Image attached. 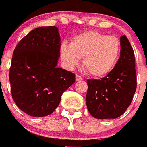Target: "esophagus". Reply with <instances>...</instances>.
Listing matches in <instances>:
<instances>
[{
  "instance_id": "obj_1",
  "label": "esophagus",
  "mask_w": 147,
  "mask_h": 147,
  "mask_svg": "<svg viewBox=\"0 0 147 147\" xmlns=\"http://www.w3.org/2000/svg\"><path fill=\"white\" fill-rule=\"evenodd\" d=\"M81 80H82V77L81 76H80V75L76 74V81L77 82V81H81Z\"/></svg>"
}]
</instances>
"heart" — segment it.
<instances>
[{
    "label": "heart",
    "instance_id": "b5f03b06",
    "mask_svg": "<svg viewBox=\"0 0 147 147\" xmlns=\"http://www.w3.org/2000/svg\"><path fill=\"white\" fill-rule=\"evenodd\" d=\"M61 57L67 66L74 67L82 59L85 71L94 77H102L112 71L120 54V41L115 36L88 31L74 36L70 46L62 45Z\"/></svg>",
    "mask_w": 147,
    "mask_h": 147
}]
</instances>
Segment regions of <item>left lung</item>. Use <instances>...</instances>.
I'll use <instances>...</instances> for the list:
<instances>
[{"instance_id": "8db88e82", "label": "left lung", "mask_w": 147, "mask_h": 147, "mask_svg": "<svg viewBox=\"0 0 147 147\" xmlns=\"http://www.w3.org/2000/svg\"><path fill=\"white\" fill-rule=\"evenodd\" d=\"M120 57L112 71L100 80H87L88 110L98 119L117 118L130 106L137 88L135 60L131 44L120 37Z\"/></svg>"}]
</instances>
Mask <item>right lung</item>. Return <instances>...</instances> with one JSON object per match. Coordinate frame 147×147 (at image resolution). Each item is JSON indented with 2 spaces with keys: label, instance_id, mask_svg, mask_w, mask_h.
Masks as SVG:
<instances>
[{
  "label": "right lung",
  "instance_id": "1",
  "mask_svg": "<svg viewBox=\"0 0 147 147\" xmlns=\"http://www.w3.org/2000/svg\"><path fill=\"white\" fill-rule=\"evenodd\" d=\"M60 36L55 26L32 30L14 50L9 69L13 100L21 111L45 117L55 111L75 74L57 67Z\"/></svg>",
  "mask_w": 147,
  "mask_h": 147
}]
</instances>
